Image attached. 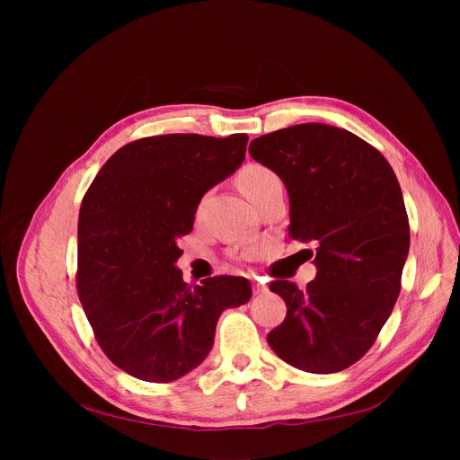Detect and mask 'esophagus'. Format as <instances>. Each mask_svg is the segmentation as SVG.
<instances>
[{
    "label": "esophagus",
    "instance_id": "obj_1",
    "mask_svg": "<svg viewBox=\"0 0 460 460\" xmlns=\"http://www.w3.org/2000/svg\"><path fill=\"white\" fill-rule=\"evenodd\" d=\"M264 291H267V286L261 284V282H253V294L255 296H261V294H264Z\"/></svg>",
    "mask_w": 460,
    "mask_h": 460
}]
</instances>
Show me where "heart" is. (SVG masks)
<instances>
[{
	"mask_svg": "<svg viewBox=\"0 0 460 460\" xmlns=\"http://www.w3.org/2000/svg\"><path fill=\"white\" fill-rule=\"evenodd\" d=\"M278 182H280V178H278V174L274 171L267 169V166H262V164H257V163L245 164L238 176L240 190L245 193V198L252 203L261 196V193H264L270 186H274ZM249 253L252 252H247L245 257Z\"/></svg>",
	"mask_w": 460,
	"mask_h": 460,
	"instance_id": "b5f03b06",
	"label": "heart"
}]
</instances>
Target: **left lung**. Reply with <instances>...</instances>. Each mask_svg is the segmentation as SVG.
<instances>
[{"mask_svg":"<svg viewBox=\"0 0 460 460\" xmlns=\"http://www.w3.org/2000/svg\"><path fill=\"white\" fill-rule=\"evenodd\" d=\"M249 153L288 188L289 238L316 245L307 288L270 282L288 314L267 341L299 370H345L370 349L401 291L411 232L397 176L378 149L318 122L255 137Z\"/></svg>","mask_w":460,"mask_h":460,"instance_id":"8db88e82","label":"left lung"}]
</instances>
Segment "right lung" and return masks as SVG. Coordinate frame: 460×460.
I'll return each mask as SVG.
<instances>
[{
	"instance_id": "1",
	"label": "right lung",
	"mask_w": 460,
	"mask_h": 460,
	"mask_svg": "<svg viewBox=\"0 0 460 460\" xmlns=\"http://www.w3.org/2000/svg\"><path fill=\"white\" fill-rule=\"evenodd\" d=\"M247 134L149 136L122 146L97 172L78 215L76 291L111 363L166 384L199 367L220 313L252 299L242 276L188 286L176 240L193 228L207 190L245 157Z\"/></svg>"
}]
</instances>
